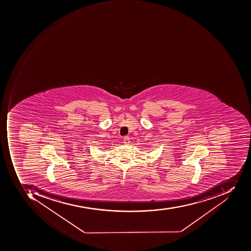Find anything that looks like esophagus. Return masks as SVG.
Listing matches in <instances>:
<instances>
[{"label": "esophagus", "mask_w": 251, "mask_h": 251, "mask_svg": "<svg viewBox=\"0 0 251 251\" xmlns=\"http://www.w3.org/2000/svg\"><path fill=\"white\" fill-rule=\"evenodd\" d=\"M130 138L128 137H124V144L125 145H129L130 144Z\"/></svg>", "instance_id": "esophagus-1"}]
</instances>
